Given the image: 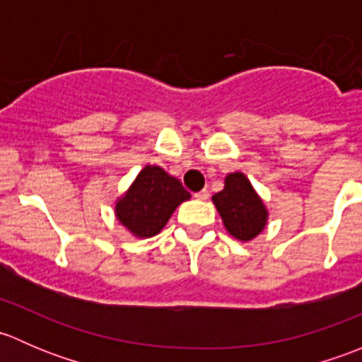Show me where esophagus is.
Wrapping results in <instances>:
<instances>
[{
	"instance_id": "1",
	"label": "esophagus",
	"mask_w": 362,
	"mask_h": 362,
	"mask_svg": "<svg viewBox=\"0 0 362 362\" xmlns=\"http://www.w3.org/2000/svg\"><path fill=\"white\" fill-rule=\"evenodd\" d=\"M208 196H210V192H208L206 189H203V191H199V192H194V198L196 199H202V202H204V199H208Z\"/></svg>"
}]
</instances>
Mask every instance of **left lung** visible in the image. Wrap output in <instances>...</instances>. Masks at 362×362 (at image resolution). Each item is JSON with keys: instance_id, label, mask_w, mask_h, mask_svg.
I'll use <instances>...</instances> for the list:
<instances>
[{"instance_id": "left-lung-1", "label": "left lung", "mask_w": 362, "mask_h": 362, "mask_svg": "<svg viewBox=\"0 0 362 362\" xmlns=\"http://www.w3.org/2000/svg\"><path fill=\"white\" fill-rule=\"evenodd\" d=\"M211 202L217 206L229 235L236 240L249 242L264 229L268 211L243 173L228 175L224 189L214 194Z\"/></svg>"}]
</instances>
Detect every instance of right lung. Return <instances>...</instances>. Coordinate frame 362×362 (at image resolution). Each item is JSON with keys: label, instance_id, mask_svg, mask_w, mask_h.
Returning a JSON list of instances; mask_svg holds the SVG:
<instances>
[{"label": "right lung", "instance_id": "1", "mask_svg": "<svg viewBox=\"0 0 362 362\" xmlns=\"http://www.w3.org/2000/svg\"><path fill=\"white\" fill-rule=\"evenodd\" d=\"M191 198L180 180L163 168L145 166L115 204V215L134 236L151 238L170 221L175 208Z\"/></svg>", "mask_w": 362, "mask_h": 362}]
</instances>
